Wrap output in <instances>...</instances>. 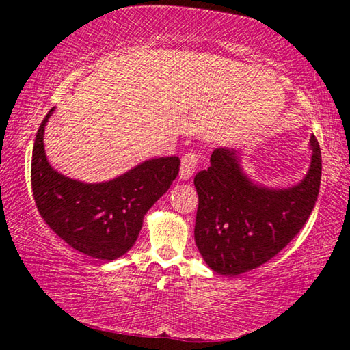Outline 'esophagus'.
I'll return each instance as SVG.
<instances>
[{"label":"esophagus","instance_id":"obj_1","mask_svg":"<svg viewBox=\"0 0 350 350\" xmlns=\"http://www.w3.org/2000/svg\"><path fill=\"white\" fill-rule=\"evenodd\" d=\"M199 165V156L196 152H187L182 156V162H180V179L182 180H188L191 179V176L194 174Z\"/></svg>","mask_w":350,"mask_h":350}]
</instances>
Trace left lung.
<instances>
[{"instance_id": "8db88e82", "label": "left lung", "mask_w": 350, "mask_h": 350, "mask_svg": "<svg viewBox=\"0 0 350 350\" xmlns=\"http://www.w3.org/2000/svg\"><path fill=\"white\" fill-rule=\"evenodd\" d=\"M310 146V168L304 179L281 189L248 179L233 148L213 151L208 170L194 177L199 194L194 241L211 270L227 276L245 273L267 262L299 233L321 183V151L315 135Z\"/></svg>"}]
</instances>
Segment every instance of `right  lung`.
Listing matches in <instances>:
<instances>
[{"label": "right lung", "mask_w": 350, "mask_h": 350, "mask_svg": "<svg viewBox=\"0 0 350 350\" xmlns=\"http://www.w3.org/2000/svg\"><path fill=\"white\" fill-rule=\"evenodd\" d=\"M32 151L31 180L38 213L57 236L88 256L114 260L137 241L146 211L161 199L176 176L179 157L150 159L128 173L102 183H85L51 167L44 152V126Z\"/></svg>", "instance_id": "obj_1"}]
</instances>
